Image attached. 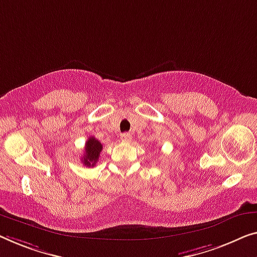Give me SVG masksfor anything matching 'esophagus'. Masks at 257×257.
<instances>
[{
    "instance_id": "1",
    "label": "esophagus",
    "mask_w": 257,
    "mask_h": 257,
    "mask_svg": "<svg viewBox=\"0 0 257 257\" xmlns=\"http://www.w3.org/2000/svg\"><path fill=\"white\" fill-rule=\"evenodd\" d=\"M121 140L123 141V142H129V141H132V134H129V133H123L121 135Z\"/></svg>"
}]
</instances>
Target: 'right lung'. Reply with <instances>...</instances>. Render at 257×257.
Masks as SVG:
<instances>
[{
	"instance_id": "obj_1",
	"label": "right lung",
	"mask_w": 257,
	"mask_h": 257,
	"mask_svg": "<svg viewBox=\"0 0 257 257\" xmlns=\"http://www.w3.org/2000/svg\"><path fill=\"white\" fill-rule=\"evenodd\" d=\"M102 150V144L95 137L91 136L85 143V152L82 157V163L87 167H94Z\"/></svg>"
}]
</instances>
